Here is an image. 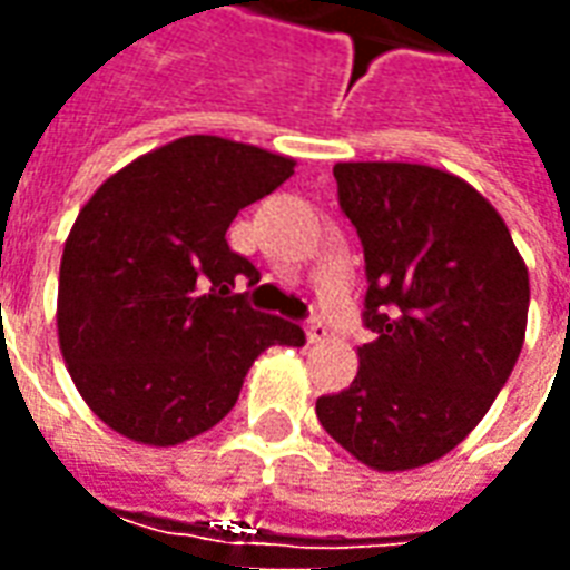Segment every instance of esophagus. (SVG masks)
Listing matches in <instances>:
<instances>
[{
    "label": "esophagus",
    "mask_w": 570,
    "mask_h": 570,
    "mask_svg": "<svg viewBox=\"0 0 570 570\" xmlns=\"http://www.w3.org/2000/svg\"><path fill=\"white\" fill-rule=\"evenodd\" d=\"M305 335H308L311 345H317V342H323V338L330 335V330H326L321 321H308L305 323Z\"/></svg>",
    "instance_id": "1"
}]
</instances>
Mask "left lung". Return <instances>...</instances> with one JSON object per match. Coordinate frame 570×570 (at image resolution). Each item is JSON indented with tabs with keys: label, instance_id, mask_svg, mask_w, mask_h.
Instances as JSON below:
<instances>
[{
	"label": "left lung",
	"instance_id": "8db88e82",
	"mask_svg": "<svg viewBox=\"0 0 570 570\" xmlns=\"http://www.w3.org/2000/svg\"><path fill=\"white\" fill-rule=\"evenodd\" d=\"M366 259L360 370L317 400L323 430L375 470L452 452L510 379L528 321V268L498 210L424 164L333 167Z\"/></svg>",
	"mask_w": 570,
	"mask_h": 570
}]
</instances>
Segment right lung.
Masks as SVG:
<instances>
[{"instance_id": "1", "label": "right lung", "mask_w": 570, "mask_h": 570, "mask_svg": "<svg viewBox=\"0 0 570 570\" xmlns=\"http://www.w3.org/2000/svg\"><path fill=\"white\" fill-rule=\"evenodd\" d=\"M293 158L183 137L109 176L81 207L60 262L57 333L69 375L128 440L176 445L232 412L265 347L305 345L298 323L249 308L235 281L259 268L225 232L293 176Z\"/></svg>"}]
</instances>
